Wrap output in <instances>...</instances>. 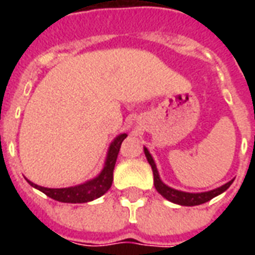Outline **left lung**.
I'll list each match as a JSON object with an SVG mask.
<instances>
[{"label":"left lung","instance_id":"8db88e82","mask_svg":"<svg viewBox=\"0 0 255 255\" xmlns=\"http://www.w3.org/2000/svg\"><path fill=\"white\" fill-rule=\"evenodd\" d=\"M144 155L146 158L149 161L150 166L153 169V176H154V187L157 191L160 192L162 197L171 201V202L176 203V205H182V206H197V205H202V203L208 202L210 199H213L214 197H217L220 194L227 190L230 187L234 179L230 180L228 183L223 184L221 187L214 188V190H210V191H205V192H186V191H180V190H176V188H172L169 186H166L165 183L161 180L160 173H158V169H157V165H155L154 160L153 157L149 153L147 147H143Z\"/></svg>","mask_w":255,"mask_h":255}]
</instances>
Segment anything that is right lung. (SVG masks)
Masks as SVG:
<instances>
[{
    "label": "right lung",
    "mask_w": 255,
    "mask_h": 255,
    "mask_svg": "<svg viewBox=\"0 0 255 255\" xmlns=\"http://www.w3.org/2000/svg\"><path fill=\"white\" fill-rule=\"evenodd\" d=\"M127 138V133H120L116 138L112 140L109 144V149L106 153L105 162H104V168L101 172L93 179H90L87 182L73 186V187H64V188H47L38 186L35 183L30 182L27 179V182L30 183L31 186L36 190H39L43 194H46L47 197L56 199L58 202L65 203H84L94 201L97 198L102 197L112 186L113 182V169L116 165L117 154L120 151V146H122L123 140Z\"/></svg>",
    "instance_id": "right-lung-1"
}]
</instances>
